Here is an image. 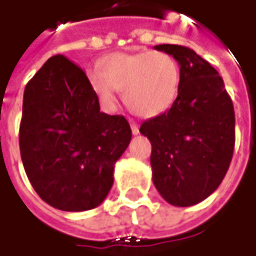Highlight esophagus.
<instances>
[{
  "mask_svg": "<svg viewBox=\"0 0 256 256\" xmlns=\"http://www.w3.org/2000/svg\"><path fill=\"white\" fill-rule=\"evenodd\" d=\"M132 133H133L134 136H137V134L140 133V130H138V126H137L136 123H132Z\"/></svg>",
  "mask_w": 256,
  "mask_h": 256,
  "instance_id": "obj_1",
  "label": "esophagus"
}]
</instances>
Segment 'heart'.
Wrapping results in <instances>:
<instances>
[{
	"label": "heart",
	"mask_w": 256,
	"mask_h": 256,
	"mask_svg": "<svg viewBox=\"0 0 256 256\" xmlns=\"http://www.w3.org/2000/svg\"><path fill=\"white\" fill-rule=\"evenodd\" d=\"M101 70L88 72V82L106 110L116 105V90L136 115L155 118L174 104L180 90V66L162 51L115 52L101 60Z\"/></svg>",
	"instance_id": "b5f03b06"
}]
</instances>
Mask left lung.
Instances as JSON below:
<instances>
[{"label":"left lung","instance_id":"left-lung-1","mask_svg":"<svg viewBox=\"0 0 256 256\" xmlns=\"http://www.w3.org/2000/svg\"><path fill=\"white\" fill-rule=\"evenodd\" d=\"M155 50L180 65V90L165 114L148 119L140 133L151 141L152 182L174 206L208 198L226 176L234 150L233 102L215 68L183 46Z\"/></svg>","mask_w":256,"mask_h":256}]
</instances>
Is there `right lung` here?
Returning a JSON list of instances; mask_svg holds the SVG:
<instances>
[{"label":"right lung","instance_id":"right-lung-1","mask_svg":"<svg viewBox=\"0 0 256 256\" xmlns=\"http://www.w3.org/2000/svg\"><path fill=\"white\" fill-rule=\"evenodd\" d=\"M132 140L120 115H106L86 73L55 55L24 88L19 146L30 183L42 201L66 212L98 206Z\"/></svg>","mask_w":256,"mask_h":256}]
</instances>
